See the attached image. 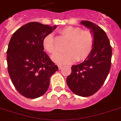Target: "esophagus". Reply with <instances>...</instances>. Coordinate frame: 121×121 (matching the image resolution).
Wrapping results in <instances>:
<instances>
[{"instance_id":"esophagus-1","label":"esophagus","mask_w":121,"mask_h":121,"mask_svg":"<svg viewBox=\"0 0 121 121\" xmlns=\"http://www.w3.org/2000/svg\"><path fill=\"white\" fill-rule=\"evenodd\" d=\"M58 66L59 70H61V68H62V65H58Z\"/></svg>"}]
</instances>
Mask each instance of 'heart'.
I'll return each instance as SVG.
<instances>
[{"label":"heart","mask_w":121,"mask_h":121,"mask_svg":"<svg viewBox=\"0 0 121 121\" xmlns=\"http://www.w3.org/2000/svg\"><path fill=\"white\" fill-rule=\"evenodd\" d=\"M60 33L68 42L65 48L66 52L56 53L51 57L54 62L60 65L70 64L75 60H84L88 56L94 46V36L90 31H82L78 27L67 26L63 28ZM43 46L46 51L51 54L56 51L51 34L43 39Z\"/></svg>","instance_id":"b5f03b06"}]
</instances>
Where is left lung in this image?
<instances>
[{
  "instance_id": "obj_1",
  "label": "left lung",
  "mask_w": 121,
  "mask_h": 121,
  "mask_svg": "<svg viewBox=\"0 0 121 121\" xmlns=\"http://www.w3.org/2000/svg\"><path fill=\"white\" fill-rule=\"evenodd\" d=\"M80 24L90 29L94 46L82 63L72 66L66 83L75 94L89 97L99 90L107 78L111 69L112 49L107 35L99 26L88 21H82Z\"/></svg>"
}]
</instances>
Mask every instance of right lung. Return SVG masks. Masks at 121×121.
Returning a JSON list of instances; mask_svg holds the SVG:
<instances>
[{
	"instance_id": "1",
	"label": "right lung",
	"mask_w": 121,
	"mask_h": 121,
	"mask_svg": "<svg viewBox=\"0 0 121 121\" xmlns=\"http://www.w3.org/2000/svg\"><path fill=\"white\" fill-rule=\"evenodd\" d=\"M57 26L31 22L12 35L7 51L8 72L22 95L36 99L45 94L52 75L58 67L44 51L43 40Z\"/></svg>"
}]
</instances>
